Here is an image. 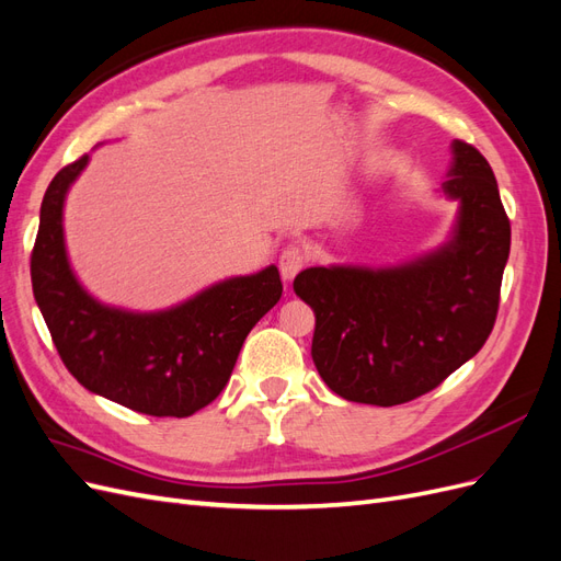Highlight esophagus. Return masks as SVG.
Returning <instances> with one entry per match:
<instances>
[{
    "label": "esophagus",
    "instance_id": "obj_1",
    "mask_svg": "<svg viewBox=\"0 0 561 561\" xmlns=\"http://www.w3.org/2000/svg\"><path fill=\"white\" fill-rule=\"evenodd\" d=\"M304 262H307V254H304V250L299 245H287L280 257H278V266H280V274L285 280H293L299 271L304 268Z\"/></svg>",
    "mask_w": 561,
    "mask_h": 561
}]
</instances>
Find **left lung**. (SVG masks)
Returning <instances> with one entry per match:
<instances>
[{
  "mask_svg": "<svg viewBox=\"0 0 561 561\" xmlns=\"http://www.w3.org/2000/svg\"><path fill=\"white\" fill-rule=\"evenodd\" d=\"M445 192L461 201L454 239L398 268L311 266L295 293L316 313L318 375L351 402L393 407L421 398L470 360L499 316L511 219L489 161L454 142Z\"/></svg>",
  "mask_w": 561,
  "mask_h": 561,
  "instance_id": "1",
  "label": "left lung"
}]
</instances>
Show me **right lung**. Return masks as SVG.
Here are the masks:
<instances>
[{"mask_svg":"<svg viewBox=\"0 0 561 561\" xmlns=\"http://www.w3.org/2000/svg\"><path fill=\"white\" fill-rule=\"evenodd\" d=\"M89 157L60 168L42 201L32 293L62 365L91 393L149 416H192L227 386L248 332L278 304L276 266L229 278L159 313H128L83 293L67 264L62 201Z\"/></svg>","mask_w":561,"mask_h":561,"instance_id":"add662e5","label":"right lung"}]
</instances>
